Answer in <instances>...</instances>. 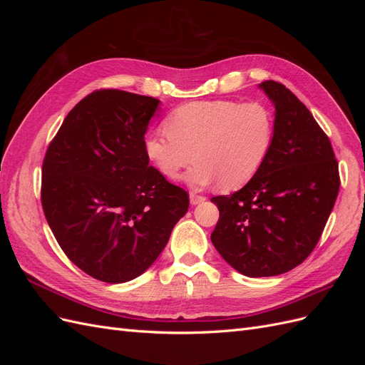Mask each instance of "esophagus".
<instances>
[{"mask_svg": "<svg viewBox=\"0 0 365 365\" xmlns=\"http://www.w3.org/2000/svg\"><path fill=\"white\" fill-rule=\"evenodd\" d=\"M204 201H205V196L197 195V193H195V192L190 193V204H192V205H197V204H201V202H204Z\"/></svg>", "mask_w": 365, "mask_h": 365, "instance_id": "1", "label": "esophagus"}]
</instances>
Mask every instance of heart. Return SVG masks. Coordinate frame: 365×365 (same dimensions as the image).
I'll return each instance as SVG.
<instances>
[{"label": "heart", "mask_w": 365, "mask_h": 365, "mask_svg": "<svg viewBox=\"0 0 365 365\" xmlns=\"http://www.w3.org/2000/svg\"><path fill=\"white\" fill-rule=\"evenodd\" d=\"M168 132H149L143 150L163 176L193 189L217 184L222 190L245 185L268 158L275 132L271 109L262 102L197 101L185 103L165 118Z\"/></svg>", "instance_id": "1"}]
</instances>
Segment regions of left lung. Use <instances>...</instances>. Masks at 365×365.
I'll use <instances>...</instances> for the list:
<instances>
[{
  "instance_id": "left-lung-1",
  "label": "left lung",
  "mask_w": 365,
  "mask_h": 365,
  "mask_svg": "<svg viewBox=\"0 0 365 365\" xmlns=\"http://www.w3.org/2000/svg\"><path fill=\"white\" fill-rule=\"evenodd\" d=\"M275 108L268 158L240 190L215 196L212 242L247 277H272L298 267L322 236L339 190L335 153L309 109L284 85L259 83Z\"/></svg>"
}]
</instances>
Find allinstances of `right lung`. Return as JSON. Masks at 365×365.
I'll use <instances>...</instances> for the list:
<instances>
[{
  "mask_svg": "<svg viewBox=\"0 0 365 365\" xmlns=\"http://www.w3.org/2000/svg\"><path fill=\"white\" fill-rule=\"evenodd\" d=\"M160 101L101 90L65 117L42 164V208L58 244L91 277L125 283L164 250L189 195L149 165L143 140Z\"/></svg>",
  "mask_w": 365,
  "mask_h": 365,
  "instance_id": "obj_1",
  "label": "right lung"
}]
</instances>
